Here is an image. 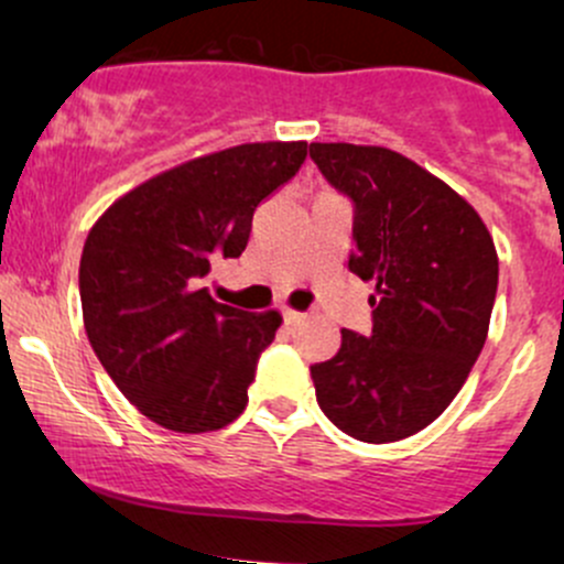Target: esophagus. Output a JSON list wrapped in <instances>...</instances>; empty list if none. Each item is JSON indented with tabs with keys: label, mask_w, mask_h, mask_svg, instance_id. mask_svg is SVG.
<instances>
[{
	"label": "esophagus",
	"mask_w": 564,
	"mask_h": 564,
	"mask_svg": "<svg viewBox=\"0 0 564 564\" xmlns=\"http://www.w3.org/2000/svg\"><path fill=\"white\" fill-rule=\"evenodd\" d=\"M283 318H286V324H300L305 315H302L300 311H292V307H286V311H283Z\"/></svg>",
	"instance_id": "1"
}]
</instances>
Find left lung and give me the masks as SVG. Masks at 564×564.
<instances>
[{
  "instance_id": "obj_1",
  "label": "left lung",
  "mask_w": 564,
  "mask_h": 564,
  "mask_svg": "<svg viewBox=\"0 0 564 564\" xmlns=\"http://www.w3.org/2000/svg\"><path fill=\"white\" fill-rule=\"evenodd\" d=\"M356 206L348 268L372 281V334L313 364L321 410L352 438L399 442L438 417L485 348L498 251L466 197L388 147L311 144Z\"/></svg>"
}]
</instances>
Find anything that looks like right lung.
I'll list each match as a JSON object with an SVG mask.
<instances>
[{
	"label": "right lung",
	"mask_w": 564,
	"mask_h": 564,
	"mask_svg": "<svg viewBox=\"0 0 564 564\" xmlns=\"http://www.w3.org/2000/svg\"><path fill=\"white\" fill-rule=\"evenodd\" d=\"M307 141H257L147 178L98 216L79 259L88 339L141 414L176 433L230 425L281 313L206 292L212 264L240 257L259 203L300 171Z\"/></svg>",
	"instance_id": "1"
}]
</instances>
